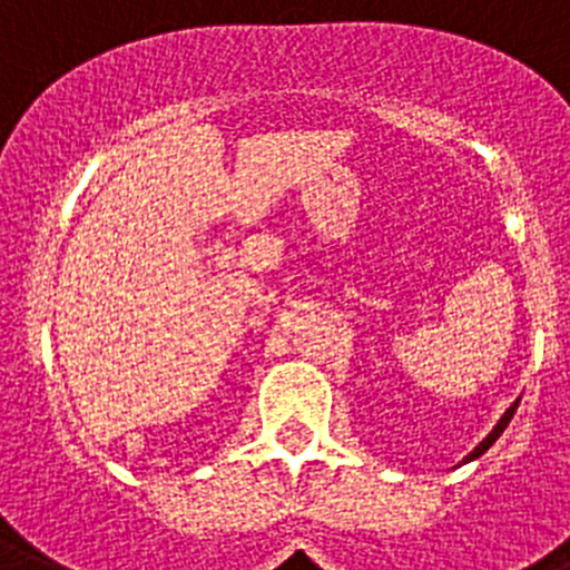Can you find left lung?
<instances>
[{"mask_svg": "<svg viewBox=\"0 0 570 570\" xmlns=\"http://www.w3.org/2000/svg\"><path fill=\"white\" fill-rule=\"evenodd\" d=\"M514 411H518V402H514V405H512V407H509V411H507V413H503V419H501V422H498V424H494V430H492V433H489V435H487V439H483V441H481V444H478V446H475V450H472V453H470V455H466V459H464V461H472V459H478V455H483V453H487L489 446H492V444H494V441H498V435H501V433H503V430H507V424H509V422H512Z\"/></svg>", "mask_w": 570, "mask_h": 570, "instance_id": "1", "label": "left lung"}]
</instances>
